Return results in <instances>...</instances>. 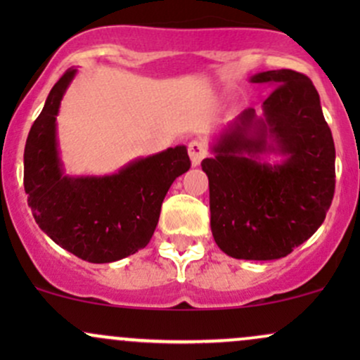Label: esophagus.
I'll list each match as a JSON object with an SVG mask.
<instances>
[{
    "mask_svg": "<svg viewBox=\"0 0 360 360\" xmlns=\"http://www.w3.org/2000/svg\"><path fill=\"white\" fill-rule=\"evenodd\" d=\"M188 152L189 157H191L193 166H200L201 160L208 155V148H206L205 142H201V140H191L188 143Z\"/></svg>",
    "mask_w": 360,
    "mask_h": 360,
    "instance_id": "34e87169",
    "label": "esophagus"
}]
</instances>
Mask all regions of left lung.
Returning <instances> with one entry per match:
<instances>
[{
    "label": "left lung",
    "instance_id": "8db88e82",
    "mask_svg": "<svg viewBox=\"0 0 360 360\" xmlns=\"http://www.w3.org/2000/svg\"><path fill=\"white\" fill-rule=\"evenodd\" d=\"M250 82L274 86L264 118L243 110L201 167L217 245L235 259L272 260L291 254L323 223L335 193V146L308 76L278 69ZM266 151L285 160L262 163Z\"/></svg>",
    "mask_w": 360,
    "mask_h": 360
}]
</instances>
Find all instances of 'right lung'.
<instances>
[{
	"mask_svg": "<svg viewBox=\"0 0 360 360\" xmlns=\"http://www.w3.org/2000/svg\"><path fill=\"white\" fill-rule=\"evenodd\" d=\"M76 76L68 69L53 84L30 128L23 154V186L37 225L62 249L94 264L115 262L143 249L159 221L176 177L191 167L184 146L137 159L111 176L64 174L56 117Z\"/></svg>",
	"mask_w": 360,
	"mask_h": 360,
	"instance_id": "right-lung-1",
	"label": "right lung"
}]
</instances>
